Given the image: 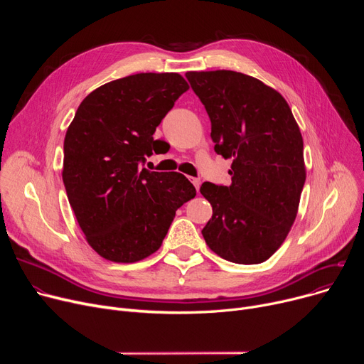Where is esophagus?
Returning <instances> with one entry per match:
<instances>
[{"mask_svg":"<svg viewBox=\"0 0 364 364\" xmlns=\"http://www.w3.org/2000/svg\"><path fill=\"white\" fill-rule=\"evenodd\" d=\"M190 181L193 183V186H195V188L198 190L199 192V188H200V180L199 178H196V177H190Z\"/></svg>","mask_w":364,"mask_h":364,"instance_id":"34e87169","label":"esophagus"}]
</instances>
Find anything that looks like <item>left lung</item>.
Masks as SVG:
<instances>
[{"label": "left lung", "mask_w": 364, "mask_h": 364, "mask_svg": "<svg viewBox=\"0 0 364 364\" xmlns=\"http://www.w3.org/2000/svg\"><path fill=\"white\" fill-rule=\"evenodd\" d=\"M211 119L214 150L233 159L230 186L203 183L213 205L206 245L236 264L269 259L295 221L305 183L304 143L289 105L272 87L233 70L187 72Z\"/></svg>", "instance_id": "left-lung-1"}]
</instances>
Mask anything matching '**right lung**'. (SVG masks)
Wrapping results in <instances>:
<instances>
[{
	"mask_svg": "<svg viewBox=\"0 0 364 364\" xmlns=\"http://www.w3.org/2000/svg\"><path fill=\"white\" fill-rule=\"evenodd\" d=\"M188 84L137 73L90 92L65 137L63 183L87 242L100 257L136 262L156 252L177 209L196 196L180 172L143 168L156 127Z\"/></svg>",
	"mask_w": 364,
	"mask_h": 364,
	"instance_id": "add662e5",
	"label": "right lung"
}]
</instances>
